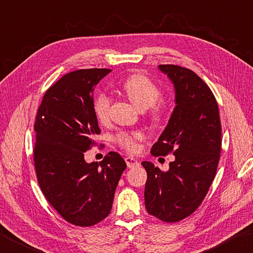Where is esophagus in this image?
Masks as SVG:
<instances>
[{"instance_id": "esophagus-1", "label": "esophagus", "mask_w": 253, "mask_h": 253, "mask_svg": "<svg viewBox=\"0 0 253 253\" xmlns=\"http://www.w3.org/2000/svg\"><path fill=\"white\" fill-rule=\"evenodd\" d=\"M125 161H126V165L128 168H137L139 167V162H138L135 158H131V157H126L125 158Z\"/></svg>"}]
</instances>
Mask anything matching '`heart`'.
Here are the masks:
<instances>
[{
    "instance_id": "heart-1",
    "label": "heart",
    "mask_w": 253,
    "mask_h": 253,
    "mask_svg": "<svg viewBox=\"0 0 253 253\" xmlns=\"http://www.w3.org/2000/svg\"><path fill=\"white\" fill-rule=\"evenodd\" d=\"M122 90L128 98L139 108L145 111L150 108L149 116L152 122L159 123L166 115V106L159 98L161 91L145 74L135 73L128 77L122 84ZM111 97L106 93L97 94L93 102V111L98 121L105 123L110 116ZM143 139V133L139 130H120L113 137L118 146L128 152H137L139 149L138 141Z\"/></svg>"
}]
</instances>
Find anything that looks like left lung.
Returning <instances> with one entry per match:
<instances>
[{"instance_id":"8db88e82","label":"left lung","mask_w":253,"mask_h":253,"mask_svg":"<svg viewBox=\"0 0 253 253\" xmlns=\"http://www.w3.org/2000/svg\"><path fill=\"white\" fill-rule=\"evenodd\" d=\"M172 81L175 104L170 121L152 146L155 157L174 155L169 171L149 161L145 205L150 215L166 222L186 218L199 207L215 179L221 150L218 104L209 85L187 68L160 64Z\"/></svg>"}]
</instances>
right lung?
Segmentation results:
<instances>
[{
    "label": "right lung",
    "instance_id": "1",
    "mask_svg": "<svg viewBox=\"0 0 253 253\" xmlns=\"http://www.w3.org/2000/svg\"><path fill=\"white\" fill-rule=\"evenodd\" d=\"M110 69H81L58 80L44 93L35 120L34 165L44 197L63 219L90 227L111 212L126 163L117 152L86 163L84 152L100 135L93 91Z\"/></svg>",
    "mask_w": 253,
    "mask_h": 253
}]
</instances>
